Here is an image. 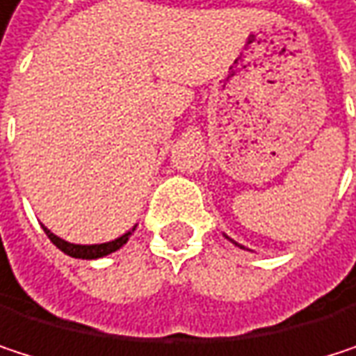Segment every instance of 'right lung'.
I'll list each match as a JSON object with an SVG mask.
<instances>
[{"label":"right lung","instance_id":"add662e5","mask_svg":"<svg viewBox=\"0 0 356 356\" xmlns=\"http://www.w3.org/2000/svg\"><path fill=\"white\" fill-rule=\"evenodd\" d=\"M43 230H45V234L49 236V241H51L60 251H64L66 255L76 257V259H99V257H103V255H109V253L118 251L122 245H126V241H128L130 234H132V232H126L124 236H120V238H115V241H111V243H103V245H72V243L62 241V238L56 236L54 232H49L45 226H43ZM132 230H134V228H132Z\"/></svg>","mask_w":356,"mask_h":356}]
</instances>
